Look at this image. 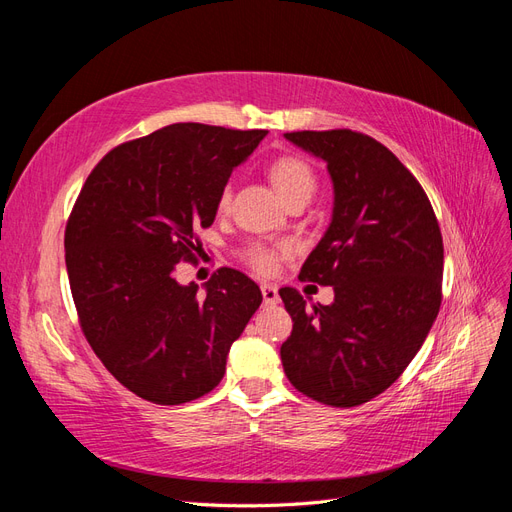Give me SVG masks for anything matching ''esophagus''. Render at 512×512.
I'll use <instances>...</instances> for the list:
<instances>
[{
    "label": "esophagus",
    "instance_id": "esophagus-1",
    "mask_svg": "<svg viewBox=\"0 0 512 512\" xmlns=\"http://www.w3.org/2000/svg\"><path fill=\"white\" fill-rule=\"evenodd\" d=\"M260 290H262V299H265V303L273 305L280 301V294H277V288L273 284H262Z\"/></svg>",
    "mask_w": 512,
    "mask_h": 512
}]
</instances>
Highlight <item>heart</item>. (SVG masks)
Listing matches in <instances>:
<instances>
[{
	"instance_id": "obj_1",
	"label": "heart",
	"mask_w": 512,
	"mask_h": 512,
	"mask_svg": "<svg viewBox=\"0 0 512 512\" xmlns=\"http://www.w3.org/2000/svg\"><path fill=\"white\" fill-rule=\"evenodd\" d=\"M269 177L275 185L277 194L282 196L284 203H288L290 198L294 196H312L316 190V177L312 173L303 160L299 158H277L271 166H269ZM230 188H226L220 192L218 198V209L226 211L230 205ZM288 254V245H254L247 252V262H250L252 269L262 273V275H271L277 269V262H280V256Z\"/></svg>"
}]
</instances>
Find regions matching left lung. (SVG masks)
Here are the masks:
<instances>
[{
	"label": "left lung",
	"mask_w": 512,
	"mask_h": 512,
	"mask_svg": "<svg viewBox=\"0 0 512 512\" xmlns=\"http://www.w3.org/2000/svg\"><path fill=\"white\" fill-rule=\"evenodd\" d=\"M327 164L331 222L299 277L333 286L331 305L280 297L292 318L282 365L303 395L361 406L404 374L440 312L444 247L421 183L371 136L352 130L288 132Z\"/></svg>",
	"instance_id": "left-lung-1"
}]
</instances>
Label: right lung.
Segmentation results:
<instances>
[{
  "mask_svg": "<svg viewBox=\"0 0 512 512\" xmlns=\"http://www.w3.org/2000/svg\"><path fill=\"white\" fill-rule=\"evenodd\" d=\"M267 130L170 123L108 151L66 226V269L89 346L134 395L179 406L220 384L260 288L220 269L200 292L175 267L198 250L232 170Z\"/></svg>",
  "mask_w": 512,
  "mask_h": 512,
  "instance_id": "1",
  "label": "right lung"
}]
</instances>
